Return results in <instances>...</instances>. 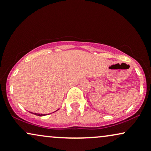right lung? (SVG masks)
<instances>
[{"label":"right lung","instance_id":"obj_1","mask_svg":"<svg viewBox=\"0 0 151 151\" xmlns=\"http://www.w3.org/2000/svg\"><path fill=\"white\" fill-rule=\"evenodd\" d=\"M33 114H35L36 115H38V116H44V115H45V114H40V113H33Z\"/></svg>","mask_w":151,"mask_h":151}]
</instances>
